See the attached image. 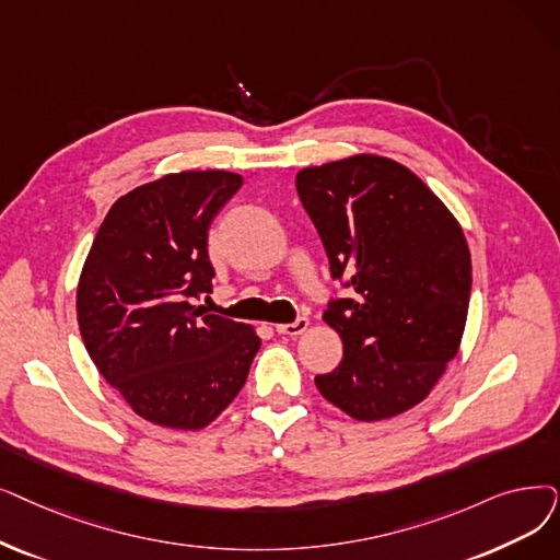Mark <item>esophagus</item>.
I'll use <instances>...</instances> for the list:
<instances>
[{
	"instance_id": "1",
	"label": "esophagus",
	"mask_w": 560,
	"mask_h": 560,
	"mask_svg": "<svg viewBox=\"0 0 560 560\" xmlns=\"http://www.w3.org/2000/svg\"><path fill=\"white\" fill-rule=\"evenodd\" d=\"M308 329V320L304 318V315H300V318H295L293 323H285V325H277V334L279 336H300Z\"/></svg>"
}]
</instances>
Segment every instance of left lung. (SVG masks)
I'll list each match as a JSON object with an SVG mask.
<instances>
[{
	"label": "left lung",
	"mask_w": 560,
	"mask_h": 560,
	"mask_svg": "<svg viewBox=\"0 0 560 560\" xmlns=\"http://www.w3.org/2000/svg\"><path fill=\"white\" fill-rule=\"evenodd\" d=\"M300 201L334 281L323 320L343 340L318 392L357 421L421 402L457 354L471 295V256L446 206L407 166L354 155L302 168Z\"/></svg>",
	"instance_id": "8db88e82"
}]
</instances>
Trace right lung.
I'll return each mask as SVG.
<instances>
[{
    "label": "right lung",
    "mask_w": 560,
    "mask_h": 560,
    "mask_svg": "<svg viewBox=\"0 0 560 560\" xmlns=\"http://www.w3.org/2000/svg\"><path fill=\"white\" fill-rule=\"evenodd\" d=\"M229 172L141 185L107 212L78 285V323L95 369L145 421L206 428L245 386L260 338L194 306L212 293V217L240 189Z\"/></svg>",
    "instance_id": "obj_1"
}]
</instances>
